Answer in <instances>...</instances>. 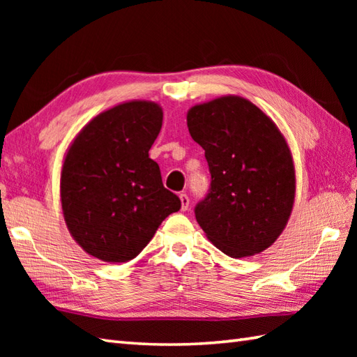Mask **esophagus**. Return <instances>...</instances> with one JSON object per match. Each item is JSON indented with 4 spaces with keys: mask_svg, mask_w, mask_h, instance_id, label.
Wrapping results in <instances>:
<instances>
[{
    "mask_svg": "<svg viewBox=\"0 0 357 357\" xmlns=\"http://www.w3.org/2000/svg\"><path fill=\"white\" fill-rule=\"evenodd\" d=\"M179 199H181V207H183V210H188V207H190V198L185 193H181L179 195Z\"/></svg>",
    "mask_w": 357,
    "mask_h": 357,
    "instance_id": "34e87169",
    "label": "esophagus"
}]
</instances>
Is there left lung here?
Returning <instances> with one entry per match:
<instances>
[{
    "instance_id": "left-lung-1",
    "label": "left lung",
    "mask_w": 357,
    "mask_h": 357,
    "mask_svg": "<svg viewBox=\"0 0 357 357\" xmlns=\"http://www.w3.org/2000/svg\"><path fill=\"white\" fill-rule=\"evenodd\" d=\"M187 127L206 151L211 183L195 216L231 257L264 252L285 229L294 202L290 149L275 123L239 96L195 105Z\"/></svg>"
}]
</instances>
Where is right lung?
Segmentation results:
<instances>
[{
	"mask_svg": "<svg viewBox=\"0 0 357 357\" xmlns=\"http://www.w3.org/2000/svg\"><path fill=\"white\" fill-rule=\"evenodd\" d=\"M162 126L155 102L119 104L82 128L66 156L61 202L75 241L104 262H127L181 208L149 158Z\"/></svg>",
	"mask_w": 357,
	"mask_h": 357,
	"instance_id": "right-lung-1",
	"label": "right lung"
}]
</instances>
